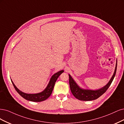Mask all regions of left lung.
Listing matches in <instances>:
<instances>
[{
    "mask_svg": "<svg viewBox=\"0 0 124 124\" xmlns=\"http://www.w3.org/2000/svg\"><path fill=\"white\" fill-rule=\"evenodd\" d=\"M116 68L117 60L114 74L109 82L105 86L102 87V88L96 90H85L81 89V87H80L78 86L77 84L74 80L73 78L69 74V83L71 93H72L73 95L76 98L79 100H80V101H90L97 99L103 93H105L108 89L109 88V87L110 86L115 76L116 71Z\"/></svg>",
    "mask_w": 124,
    "mask_h": 124,
    "instance_id": "1",
    "label": "left lung"
}]
</instances>
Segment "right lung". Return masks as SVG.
<instances>
[{
	"label": "right lung",
	"mask_w": 124,
	"mask_h": 124,
	"mask_svg": "<svg viewBox=\"0 0 124 124\" xmlns=\"http://www.w3.org/2000/svg\"><path fill=\"white\" fill-rule=\"evenodd\" d=\"M63 72L64 70H62L54 74L50 78L48 85L46 87V89L43 91H42V92L37 94H27L23 93L17 88V87L15 86L12 80H11V81L12 82L15 90L23 98L31 101L40 102L45 101V100L47 99L50 96L52 93V92H53L55 83L56 82L58 78Z\"/></svg>",
	"instance_id": "add662e5"
}]
</instances>
